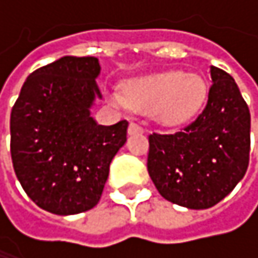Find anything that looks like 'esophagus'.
I'll use <instances>...</instances> for the list:
<instances>
[{
    "label": "esophagus",
    "mask_w": 258,
    "mask_h": 258,
    "mask_svg": "<svg viewBox=\"0 0 258 258\" xmlns=\"http://www.w3.org/2000/svg\"><path fill=\"white\" fill-rule=\"evenodd\" d=\"M145 130L139 124V122H130L128 134H137V133H143Z\"/></svg>",
    "instance_id": "esophagus-1"
}]
</instances>
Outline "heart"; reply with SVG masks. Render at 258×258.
<instances>
[{
    "label": "heart",
    "instance_id": "1",
    "mask_svg": "<svg viewBox=\"0 0 258 258\" xmlns=\"http://www.w3.org/2000/svg\"><path fill=\"white\" fill-rule=\"evenodd\" d=\"M208 97L206 80L196 73L166 72L128 82L125 94L109 89L107 98L118 107L140 113H157L167 125L191 121L203 107Z\"/></svg>",
    "mask_w": 258,
    "mask_h": 258
}]
</instances>
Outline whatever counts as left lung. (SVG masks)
<instances>
[{
	"label": "left lung",
	"instance_id": "left-lung-1",
	"mask_svg": "<svg viewBox=\"0 0 258 258\" xmlns=\"http://www.w3.org/2000/svg\"><path fill=\"white\" fill-rule=\"evenodd\" d=\"M203 112L186 127L149 134L148 172L158 192L189 209L221 202L243 178L249 163L251 116L234 79L211 69Z\"/></svg>",
	"mask_w": 258,
	"mask_h": 258
}]
</instances>
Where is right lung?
Returning a JSON list of instances; mask_svg holds the SVG:
<instances>
[{
	"label": "right lung",
	"mask_w": 258,
	"mask_h": 258,
	"mask_svg": "<svg viewBox=\"0 0 258 258\" xmlns=\"http://www.w3.org/2000/svg\"><path fill=\"white\" fill-rule=\"evenodd\" d=\"M100 73L94 56H64L26 78L10 115L13 169L28 197L56 215L94 208L128 122L98 125L89 113Z\"/></svg>",
	"instance_id": "obj_1"
}]
</instances>
